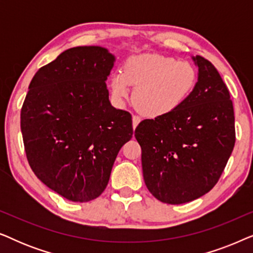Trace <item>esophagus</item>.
<instances>
[{
	"instance_id": "1",
	"label": "esophagus",
	"mask_w": 253,
	"mask_h": 253,
	"mask_svg": "<svg viewBox=\"0 0 253 253\" xmlns=\"http://www.w3.org/2000/svg\"><path fill=\"white\" fill-rule=\"evenodd\" d=\"M139 122H140V117L138 116V115H133L132 116V126H133V129H136V126H138V124H139Z\"/></svg>"
}]
</instances>
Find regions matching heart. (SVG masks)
Wrapping results in <instances>:
<instances>
[{
	"instance_id": "obj_1",
	"label": "heart",
	"mask_w": 253,
	"mask_h": 253,
	"mask_svg": "<svg viewBox=\"0 0 253 253\" xmlns=\"http://www.w3.org/2000/svg\"><path fill=\"white\" fill-rule=\"evenodd\" d=\"M198 72L188 61L159 54L131 56L112 77L113 93L126 99L132 86L133 105L144 115L159 117L178 109L195 91Z\"/></svg>"
}]
</instances>
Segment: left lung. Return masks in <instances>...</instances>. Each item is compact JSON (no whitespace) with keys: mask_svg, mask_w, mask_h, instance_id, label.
<instances>
[{"mask_svg":"<svg viewBox=\"0 0 253 253\" xmlns=\"http://www.w3.org/2000/svg\"><path fill=\"white\" fill-rule=\"evenodd\" d=\"M198 81L175 112L141 121L134 137L148 191L162 203L179 205L210 191L219 181L235 145L229 91L215 67L192 56Z\"/></svg>","mask_w":253,"mask_h":253,"instance_id":"8db88e82","label":"left lung"}]
</instances>
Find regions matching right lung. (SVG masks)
<instances>
[{"instance_id": "obj_1", "label": "right lung", "mask_w": 253, "mask_h": 253, "mask_svg": "<svg viewBox=\"0 0 253 253\" xmlns=\"http://www.w3.org/2000/svg\"><path fill=\"white\" fill-rule=\"evenodd\" d=\"M115 56L100 46L74 47L40 68L20 112L29 164L43 184L76 203L105 191L121 147L132 138L130 113L109 101Z\"/></svg>"}]
</instances>
